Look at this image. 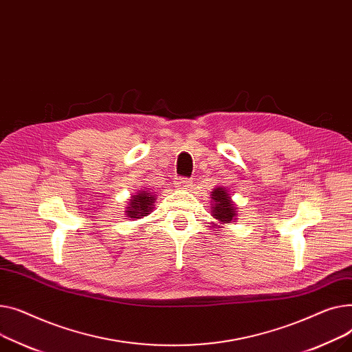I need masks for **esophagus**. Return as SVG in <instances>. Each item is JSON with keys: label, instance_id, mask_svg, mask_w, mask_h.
Masks as SVG:
<instances>
[{"label": "esophagus", "instance_id": "esophagus-1", "mask_svg": "<svg viewBox=\"0 0 352 352\" xmlns=\"http://www.w3.org/2000/svg\"><path fill=\"white\" fill-rule=\"evenodd\" d=\"M176 186L180 189H189V188H192V182L188 177H177L176 179Z\"/></svg>", "mask_w": 352, "mask_h": 352}]
</instances>
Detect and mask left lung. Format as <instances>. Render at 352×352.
I'll return each mask as SVG.
<instances>
[{"mask_svg": "<svg viewBox=\"0 0 352 352\" xmlns=\"http://www.w3.org/2000/svg\"><path fill=\"white\" fill-rule=\"evenodd\" d=\"M212 199H213L212 214L214 219H217L223 223H229V221L234 220L236 208L232 204L230 196L224 188L214 189V192H212Z\"/></svg>", "mask_w": 352, "mask_h": 352, "instance_id": "8db88e82", "label": "left lung"}]
</instances>
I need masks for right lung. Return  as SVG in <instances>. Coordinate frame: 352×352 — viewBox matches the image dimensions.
<instances>
[{"label":"right lung","mask_w":352,"mask_h":352,"mask_svg":"<svg viewBox=\"0 0 352 352\" xmlns=\"http://www.w3.org/2000/svg\"><path fill=\"white\" fill-rule=\"evenodd\" d=\"M153 200L155 197L152 196V193L142 192L135 195L126 210V216H129L131 219H140V216L149 214V212H152L153 209Z\"/></svg>","instance_id":"1"}]
</instances>
